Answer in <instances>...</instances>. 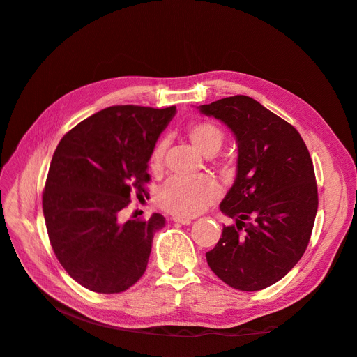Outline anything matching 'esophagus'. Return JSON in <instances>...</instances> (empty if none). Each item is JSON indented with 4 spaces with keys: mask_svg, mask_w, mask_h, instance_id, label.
Segmentation results:
<instances>
[{
    "mask_svg": "<svg viewBox=\"0 0 357 357\" xmlns=\"http://www.w3.org/2000/svg\"><path fill=\"white\" fill-rule=\"evenodd\" d=\"M172 222L180 223V225H190L192 223L190 219H183V218H172Z\"/></svg>",
    "mask_w": 357,
    "mask_h": 357,
    "instance_id": "34e87169",
    "label": "esophagus"
}]
</instances>
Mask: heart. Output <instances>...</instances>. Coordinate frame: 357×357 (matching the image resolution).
Listing matches in <instances>:
<instances>
[{
    "label": "heart",
    "mask_w": 357,
    "mask_h": 357,
    "mask_svg": "<svg viewBox=\"0 0 357 357\" xmlns=\"http://www.w3.org/2000/svg\"><path fill=\"white\" fill-rule=\"evenodd\" d=\"M186 135L192 146L205 156L218 153L225 142L223 129L210 121H195L189 123ZM164 152V143H158L153 147L152 155H150V169L155 172L162 169ZM219 198L220 186L208 176L193 178L172 177L158 192L156 202L162 210L174 214L177 218H195Z\"/></svg>",
    "instance_id": "heart-1"
}]
</instances>
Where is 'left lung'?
I'll return each instance as SVG.
<instances>
[{
	"instance_id": "1",
	"label": "left lung",
	"mask_w": 357,
	"mask_h": 357,
	"mask_svg": "<svg viewBox=\"0 0 357 357\" xmlns=\"http://www.w3.org/2000/svg\"><path fill=\"white\" fill-rule=\"evenodd\" d=\"M238 142L234 186L220 210L234 220L207 255L228 286L255 291L282 280L305 253L319 207L314 167L304 139L284 119L250 96L201 105Z\"/></svg>"
}]
</instances>
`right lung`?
<instances>
[{"mask_svg": "<svg viewBox=\"0 0 357 357\" xmlns=\"http://www.w3.org/2000/svg\"><path fill=\"white\" fill-rule=\"evenodd\" d=\"M176 107L113 105L62 137L43 190L50 245L71 278L98 294H121L144 274L165 218L121 220L147 195L149 159Z\"/></svg>", "mask_w": 357, "mask_h": 357, "instance_id": "right-lung-1", "label": "right lung"}]
</instances>
